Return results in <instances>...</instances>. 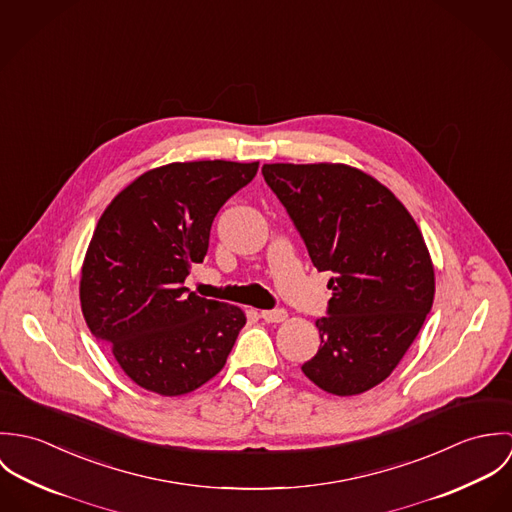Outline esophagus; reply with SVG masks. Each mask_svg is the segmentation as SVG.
I'll list each match as a JSON object with an SVG mask.
<instances>
[{
  "label": "esophagus",
  "instance_id": "1",
  "mask_svg": "<svg viewBox=\"0 0 512 512\" xmlns=\"http://www.w3.org/2000/svg\"><path fill=\"white\" fill-rule=\"evenodd\" d=\"M260 317L266 323H280L288 317V313H286V309H266V311H260Z\"/></svg>",
  "mask_w": 512,
  "mask_h": 512
}]
</instances>
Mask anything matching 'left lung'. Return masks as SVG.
I'll return each mask as SVG.
<instances>
[{"instance_id": "1", "label": "left lung", "mask_w": 512, "mask_h": 512, "mask_svg": "<svg viewBox=\"0 0 512 512\" xmlns=\"http://www.w3.org/2000/svg\"><path fill=\"white\" fill-rule=\"evenodd\" d=\"M262 175L313 266L331 272L321 345L301 366L325 392L361 394L400 363L434 303V266L418 224L376 179L349 165L272 163Z\"/></svg>"}]
</instances>
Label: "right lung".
I'll list each match as a JSON object with an SVG mask.
<instances>
[{
	"mask_svg": "<svg viewBox=\"0 0 512 512\" xmlns=\"http://www.w3.org/2000/svg\"><path fill=\"white\" fill-rule=\"evenodd\" d=\"M258 161H189L151 169L104 211L90 240L80 303L122 370L161 396L187 394L226 363L244 313L185 288L205 260L220 207Z\"/></svg>",
	"mask_w": 512,
	"mask_h": 512,
	"instance_id": "right-lung-1",
	"label": "right lung"
}]
</instances>
